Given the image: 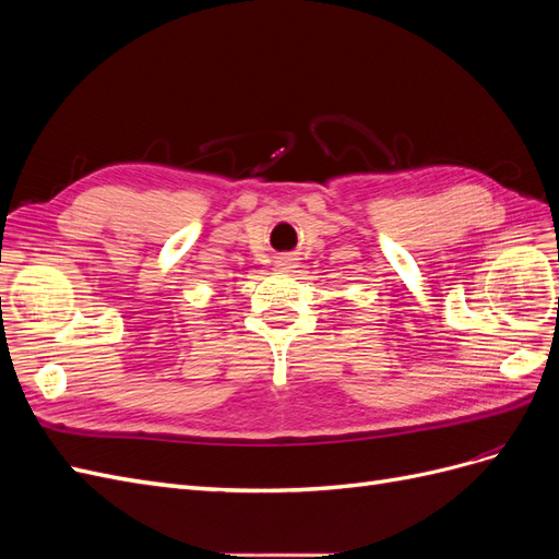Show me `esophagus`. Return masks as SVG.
I'll list each match as a JSON object with an SVG mask.
<instances>
[{
  "instance_id": "esophagus-1",
  "label": "esophagus",
  "mask_w": 559,
  "mask_h": 559,
  "mask_svg": "<svg viewBox=\"0 0 559 559\" xmlns=\"http://www.w3.org/2000/svg\"><path fill=\"white\" fill-rule=\"evenodd\" d=\"M296 261H298V257L294 251H286V253H280V257H275V265L282 270V273H289L292 267H296Z\"/></svg>"
}]
</instances>
